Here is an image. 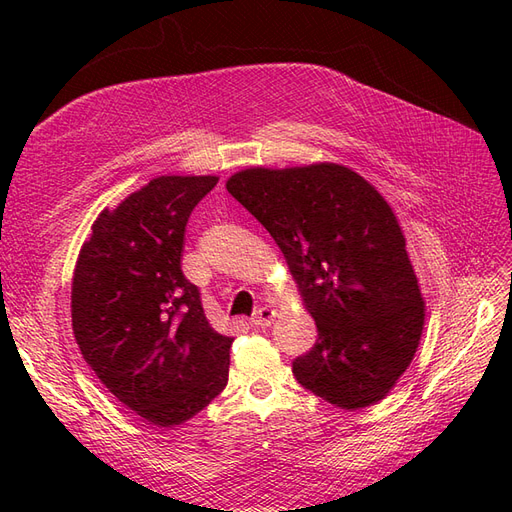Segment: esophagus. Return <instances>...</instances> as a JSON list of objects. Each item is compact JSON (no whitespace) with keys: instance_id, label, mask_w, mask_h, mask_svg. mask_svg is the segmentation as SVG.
<instances>
[{"instance_id":"esophagus-1","label":"esophagus","mask_w":512,"mask_h":512,"mask_svg":"<svg viewBox=\"0 0 512 512\" xmlns=\"http://www.w3.org/2000/svg\"><path fill=\"white\" fill-rule=\"evenodd\" d=\"M273 318H275V309H271V307H258L254 318H252V324H254V327H258V329H267V327H271Z\"/></svg>"}]
</instances>
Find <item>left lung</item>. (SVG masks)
<instances>
[{
  "instance_id": "8db88e82",
  "label": "left lung",
  "mask_w": 512,
  "mask_h": 512,
  "mask_svg": "<svg viewBox=\"0 0 512 512\" xmlns=\"http://www.w3.org/2000/svg\"><path fill=\"white\" fill-rule=\"evenodd\" d=\"M226 190L269 230L316 322L318 339L292 363L294 378L342 410L384 399L425 324L404 230L386 198L333 162L252 166Z\"/></svg>"
}]
</instances>
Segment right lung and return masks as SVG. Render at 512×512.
Segmentation results:
<instances>
[{
	"label": "right lung",
	"instance_id": "obj_1",
	"mask_svg": "<svg viewBox=\"0 0 512 512\" xmlns=\"http://www.w3.org/2000/svg\"><path fill=\"white\" fill-rule=\"evenodd\" d=\"M215 175H162L102 209L72 275V331L121 404L158 427L190 421L228 382L232 337L185 280V224Z\"/></svg>",
	"mask_w": 512,
	"mask_h": 512
}]
</instances>
